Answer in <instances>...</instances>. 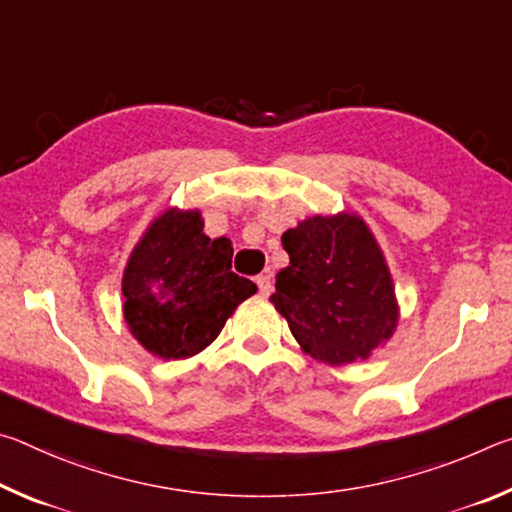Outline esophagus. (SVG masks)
<instances>
[{"mask_svg":"<svg viewBox=\"0 0 512 512\" xmlns=\"http://www.w3.org/2000/svg\"><path fill=\"white\" fill-rule=\"evenodd\" d=\"M257 287H259V293H262V296H268V293H271V289H273V280H271V275H266V273H262V275H257Z\"/></svg>","mask_w":512,"mask_h":512,"instance_id":"1","label":"esophagus"}]
</instances>
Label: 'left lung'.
Here are the masks:
<instances>
[{
	"instance_id": "left-lung-1",
	"label": "left lung",
	"mask_w": 512,
	"mask_h": 512,
	"mask_svg": "<svg viewBox=\"0 0 512 512\" xmlns=\"http://www.w3.org/2000/svg\"><path fill=\"white\" fill-rule=\"evenodd\" d=\"M282 246L289 266L277 273L271 302L302 350L343 366L391 339L400 318L393 277L361 216H309L284 232Z\"/></svg>"
}]
</instances>
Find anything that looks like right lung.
Here are the masks:
<instances>
[{"mask_svg":"<svg viewBox=\"0 0 512 512\" xmlns=\"http://www.w3.org/2000/svg\"><path fill=\"white\" fill-rule=\"evenodd\" d=\"M230 239H210L198 210L171 207L133 248L121 277L124 318L146 352L187 359L210 345L257 287L230 271Z\"/></svg>","mask_w":512,"mask_h":512,"instance_id":"right-lung-1","label":"right lung"}]
</instances>
